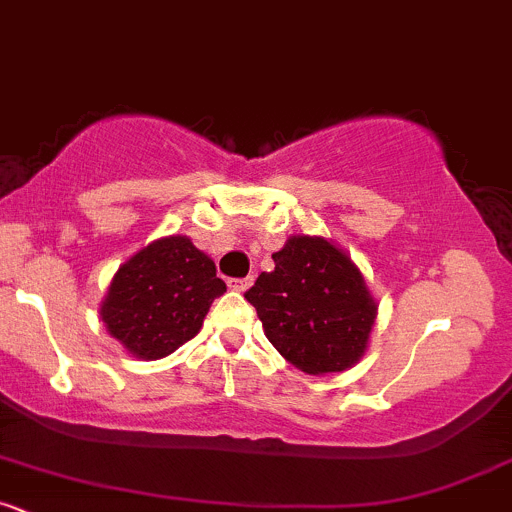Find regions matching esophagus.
<instances>
[{
  "mask_svg": "<svg viewBox=\"0 0 512 512\" xmlns=\"http://www.w3.org/2000/svg\"><path fill=\"white\" fill-rule=\"evenodd\" d=\"M251 283H254V278H251V276H246V278H232V280H229V288L239 290V293H244V290L251 288Z\"/></svg>",
  "mask_w": 512,
  "mask_h": 512,
  "instance_id": "esophagus-1",
  "label": "esophagus"
}]
</instances>
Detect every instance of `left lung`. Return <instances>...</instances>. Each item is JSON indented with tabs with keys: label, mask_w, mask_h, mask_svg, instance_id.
<instances>
[{
	"label": "left lung",
	"mask_w": 512,
	"mask_h": 512,
	"mask_svg": "<svg viewBox=\"0 0 512 512\" xmlns=\"http://www.w3.org/2000/svg\"><path fill=\"white\" fill-rule=\"evenodd\" d=\"M244 298L256 307L266 337L300 371H346L364 354L376 302L351 258L320 236H293L273 254Z\"/></svg>",
	"instance_id": "1"
}]
</instances>
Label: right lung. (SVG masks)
Segmentation results:
<instances>
[{"label":"right lung","instance_id":"add662e5","mask_svg":"<svg viewBox=\"0 0 512 512\" xmlns=\"http://www.w3.org/2000/svg\"><path fill=\"white\" fill-rule=\"evenodd\" d=\"M227 293L212 258L185 236H166L124 263L102 305L109 334L141 359H163L200 332Z\"/></svg>","mask_w":512,"mask_h":512}]
</instances>
